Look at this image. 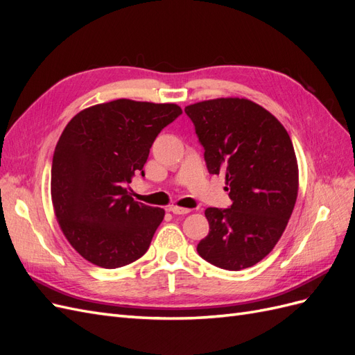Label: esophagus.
Here are the masks:
<instances>
[{"instance_id":"1","label":"esophagus","mask_w":355,"mask_h":355,"mask_svg":"<svg viewBox=\"0 0 355 355\" xmlns=\"http://www.w3.org/2000/svg\"><path fill=\"white\" fill-rule=\"evenodd\" d=\"M170 210H171V213H173V214H179V216H180V214H182V216H184V214H188V213L191 211L189 209H184V207H178V206H175V207H171Z\"/></svg>"}]
</instances>
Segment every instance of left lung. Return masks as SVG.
Masks as SVG:
<instances>
[{
	"label": "left lung",
	"instance_id": "obj_1",
	"mask_svg": "<svg viewBox=\"0 0 355 355\" xmlns=\"http://www.w3.org/2000/svg\"><path fill=\"white\" fill-rule=\"evenodd\" d=\"M210 175H223L232 204L204 211L210 231L197 252L228 271L256 265L283 235L297 197V161L283 124L249 99L220 98L185 108Z\"/></svg>",
	"mask_w": 355,
	"mask_h": 355
}]
</instances>
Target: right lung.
Listing matches in <instances>:
<instances>
[{"mask_svg":"<svg viewBox=\"0 0 355 355\" xmlns=\"http://www.w3.org/2000/svg\"><path fill=\"white\" fill-rule=\"evenodd\" d=\"M182 114L175 103L118 99L90 106L63 130L51 164L60 230L85 261L115 270L142 257L164 210L135 201L127 185L155 137Z\"/></svg>","mask_w":355,"mask_h":355,"instance_id":"right-lung-1","label":"right lung"}]
</instances>
